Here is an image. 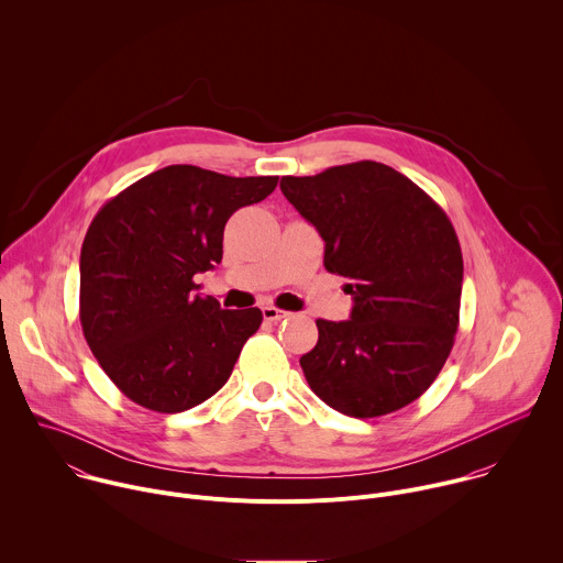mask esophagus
I'll return each mask as SVG.
<instances>
[{
    "label": "esophagus",
    "instance_id": "esophagus-1",
    "mask_svg": "<svg viewBox=\"0 0 563 563\" xmlns=\"http://www.w3.org/2000/svg\"><path fill=\"white\" fill-rule=\"evenodd\" d=\"M287 316H289V313L283 311V309H278V307H272V305L263 307V318H265L267 322H278V320H283V318H287Z\"/></svg>",
    "mask_w": 563,
    "mask_h": 563
}]
</instances>
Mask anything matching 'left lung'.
<instances>
[{
  "mask_svg": "<svg viewBox=\"0 0 563 563\" xmlns=\"http://www.w3.org/2000/svg\"><path fill=\"white\" fill-rule=\"evenodd\" d=\"M287 201L324 241V269L344 276L351 320L318 318L300 357L311 391L351 418L418 400L442 371L460 327L462 250L446 212L376 161L283 176Z\"/></svg>",
  "mask_w": 563,
  "mask_h": 563,
  "instance_id": "left-lung-1",
  "label": "left lung"
}]
</instances>
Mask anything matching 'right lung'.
<instances>
[{
	"label": "right lung",
	"mask_w": 563,
	"mask_h": 563,
	"mask_svg": "<svg viewBox=\"0 0 563 563\" xmlns=\"http://www.w3.org/2000/svg\"><path fill=\"white\" fill-rule=\"evenodd\" d=\"M278 176L167 165L110 199L81 245L79 320L117 389L143 409L180 413L232 376L261 309L195 294L223 258L228 219L267 199Z\"/></svg>",
	"instance_id": "right-lung-1"
}]
</instances>
